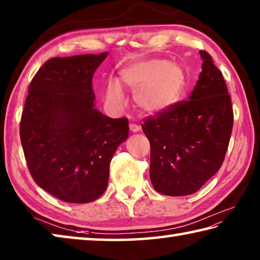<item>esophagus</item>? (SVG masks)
Segmentation results:
<instances>
[{"mask_svg": "<svg viewBox=\"0 0 260 260\" xmlns=\"http://www.w3.org/2000/svg\"><path fill=\"white\" fill-rule=\"evenodd\" d=\"M129 129L132 132H134V133H136V132H139L141 129V126L138 125V124H135V122H131V124H129Z\"/></svg>", "mask_w": 260, "mask_h": 260, "instance_id": "obj_1", "label": "esophagus"}]
</instances>
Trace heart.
Returning <instances> with one entry per match:
<instances>
[{
  "mask_svg": "<svg viewBox=\"0 0 260 260\" xmlns=\"http://www.w3.org/2000/svg\"><path fill=\"white\" fill-rule=\"evenodd\" d=\"M185 72L177 62L165 59H150L127 66L120 72L119 83H110L107 100L110 105L120 107L124 96L119 86L134 92L136 107L153 114L173 106L185 87Z\"/></svg>",
  "mask_w": 260,
  "mask_h": 260,
  "instance_id": "b5f03b06",
  "label": "heart"
}]
</instances>
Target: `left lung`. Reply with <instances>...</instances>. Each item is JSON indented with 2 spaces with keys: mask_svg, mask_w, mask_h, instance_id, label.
I'll use <instances>...</instances> for the list:
<instances>
[{
  "mask_svg": "<svg viewBox=\"0 0 260 260\" xmlns=\"http://www.w3.org/2000/svg\"><path fill=\"white\" fill-rule=\"evenodd\" d=\"M202 72L188 100L154 116L142 129L150 142V179L165 196L196 193L218 172L233 128V107L223 74L200 51Z\"/></svg>",
  "mask_w": 260,
  "mask_h": 260,
  "instance_id": "obj_1",
  "label": "left lung"
}]
</instances>
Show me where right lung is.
<instances>
[{"label":"right lung","mask_w":260,"mask_h":260,"mask_svg":"<svg viewBox=\"0 0 260 260\" xmlns=\"http://www.w3.org/2000/svg\"><path fill=\"white\" fill-rule=\"evenodd\" d=\"M107 55L51 58L28 87L20 120L28 169L37 185L69 204L103 194L111 159L128 138L127 118L94 108L93 75Z\"/></svg>","instance_id":"right-lung-1"}]
</instances>
